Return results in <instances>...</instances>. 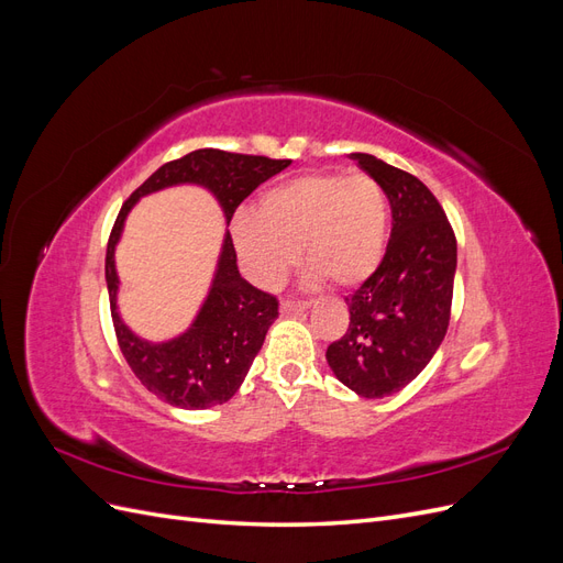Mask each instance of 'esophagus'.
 <instances>
[{
	"mask_svg": "<svg viewBox=\"0 0 563 563\" xmlns=\"http://www.w3.org/2000/svg\"><path fill=\"white\" fill-rule=\"evenodd\" d=\"M308 302H296V300H282V314H300L308 310Z\"/></svg>",
	"mask_w": 563,
	"mask_h": 563,
	"instance_id": "1",
	"label": "esophagus"
}]
</instances>
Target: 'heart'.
I'll list each match as a JSON object with an SVG mask.
<instances>
[{"instance_id":"b5f03b06","label":"heart","mask_w":563,"mask_h":563,"mask_svg":"<svg viewBox=\"0 0 563 563\" xmlns=\"http://www.w3.org/2000/svg\"><path fill=\"white\" fill-rule=\"evenodd\" d=\"M389 201L371 176L305 174L267 190L258 213L232 218V242L251 282L277 286L302 258L310 282L360 286L385 255Z\"/></svg>"}]
</instances>
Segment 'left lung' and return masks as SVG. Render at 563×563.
<instances>
[{
  "instance_id": "8db88e82",
  "label": "left lung",
  "mask_w": 563,
  "mask_h": 563,
  "mask_svg": "<svg viewBox=\"0 0 563 563\" xmlns=\"http://www.w3.org/2000/svg\"><path fill=\"white\" fill-rule=\"evenodd\" d=\"M391 207L380 267L345 298L347 333L327 350L333 376L364 399H383L430 364L449 329L457 246L444 209L416 176L352 152Z\"/></svg>"
}]
</instances>
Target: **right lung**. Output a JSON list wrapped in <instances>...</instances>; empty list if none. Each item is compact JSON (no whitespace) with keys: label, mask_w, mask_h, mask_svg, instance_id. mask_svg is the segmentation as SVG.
I'll use <instances>...</instances> for the list:
<instances>
[{"label":"right lung","mask_w":563,"mask_h":563,"mask_svg":"<svg viewBox=\"0 0 563 563\" xmlns=\"http://www.w3.org/2000/svg\"><path fill=\"white\" fill-rule=\"evenodd\" d=\"M288 164L291 159L234 155V152L213 147L195 150L190 155L159 166L119 211L106 255V282L114 333L131 371L162 401L197 411V408H209L232 399L234 391L242 387L255 354L263 347L267 329L279 317V302L240 275L236 251L230 230L225 228L209 294L199 305L190 327L174 338L157 340V343L141 338L126 327L117 310L119 275L114 251L122 240L131 209L143 197L168 190V187L197 185L218 201L225 225H230L236 207L255 187L284 172Z\"/></svg>","instance_id":"right-lung-1"}]
</instances>
